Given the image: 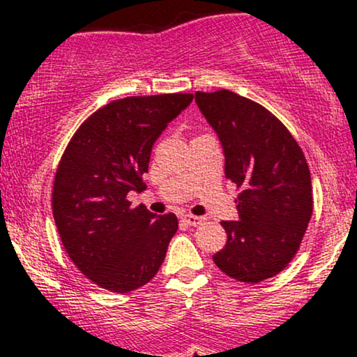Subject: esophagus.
Segmentation results:
<instances>
[{"mask_svg": "<svg viewBox=\"0 0 357 357\" xmlns=\"http://www.w3.org/2000/svg\"><path fill=\"white\" fill-rule=\"evenodd\" d=\"M183 221L188 225V227H199L203 220L199 218V216H195V215H184Z\"/></svg>", "mask_w": 357, "mask_h": 357, "instance_id": "esophagus-1", "label": "esophagus"}]
</instances>
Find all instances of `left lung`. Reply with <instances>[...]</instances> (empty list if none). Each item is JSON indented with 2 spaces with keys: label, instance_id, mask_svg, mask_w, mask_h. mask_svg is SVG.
Instances as JSON below:
<instances>
[{
  "label": "left lung",
  "instance_id": "8db88e82",
  "mask_svg": "<svg viewBox=\"0 0 357 357\" xmlns=\"http://www.w3.org/2000/svg\"><path fill=\"white\" fill-rule=\"evenodd\" d=\"M218 136L225 176L240 188L238 221H221L227 245L213 255L228 277L258 284L297 253L312 216L310 171L292 134L257 102L230 90L196 92Z\"/></svg>",
  "mask_w": 357,
  "mask_h": 357
}]
</instances>
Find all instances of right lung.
I'll return each instance as SVG.
<instances>
[{"instance_id":"1","label":"right lung","mask_w":357,"mask_h":357,"mask_svg":"<svg viewBox=\"0 0 357 357\" xmlns=\"http://www.w3.org/2000/svg\"><path fill=\"white\" fill-rule=\"evenodd\" d=\"M191 93L126 97L93 112L68 142L53 183V218L77 268L112 292H130L158 273L178 218L132 208L144 191L155 139L191 104Z\"/></svg>"}]
</instances>
